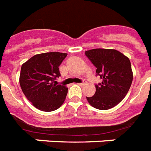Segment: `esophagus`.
<instances>
[{
	"label": "esophagus",
	"instance_id": "34e87169",
	"mask_svg": "<svg viewBox=\"0 0 151 151\" xmlns=\"http://www.w3.org/2000/svg\"><path fill=\"white\" fill-rule=\"evenodd\" d=\"M86 83V81H83V83H78V84H79V86H84V85H85Z\"/></svg>",
	"mask_w": 151,
	"mask_h": 151
}]
</instances>
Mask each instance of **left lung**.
Wrapping results in <instances>:
<instances>
[{
    "mask_svg": "<svg viewBox=\"0 0 151 151\" xmlns=\"http://www.w3.org/2000/svg\"><path fill=\"white\" fill-rule=\"evenodd\" d=\"M85 55L96 68V76L102 79L95 85V94L86 96L88 102L99 110L114 108L125 98L132 84L133 74L129 59L114 49L96 48L86 50Z\"/></svg>",
    "mask_w": 151,
    "mask_h": 151,
    "instance_id": "8db88e82",
    "label": "left lung"
}]
</instances>
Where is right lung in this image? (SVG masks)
I'll return each instance as SVG.
<instances>
[{
  "label": "right lung",
  "mask_w": 151,
  "mask_h": 151,
  "mask_svg": "<svg viewBox=\"0 0 151 151\" xmlns=\"http://www.w3.org/2000/svg\"><path fill=\"white\" fill-rule=\"evenodd\" d=\"M67 54L47 52L36 55L22 64L19 83L26 98L37 109L53 111L62 105L68 93L65 86L57 85L59 65Z\"/></svg>",
  "instance_id": "right-lung-1"
}]
</instances>
